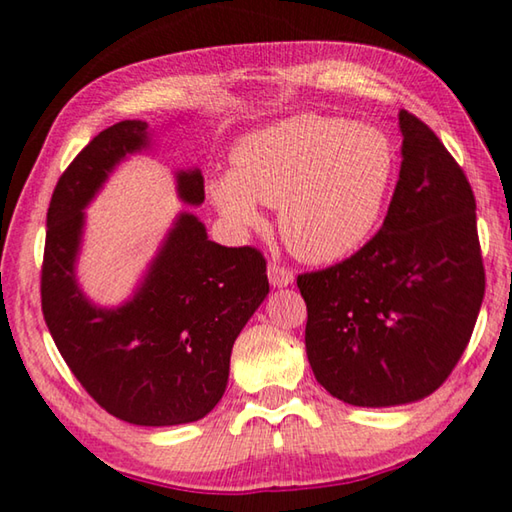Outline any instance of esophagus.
<instances>
[{"label": "esophagus", "instance_id": "esophagus-1", "mask_svg": "<svg viewBox=\"0 0 512 512\" xmlns=\"http://www.w3.org/2000/svg\"><path fill=\"white\" fill-rule=\"evenodd\" d=\"M268 282H271L273 287H289L293 282V271L280 264H268Z\"/></svg>", "mask_w": 512, "mask_h": 512}]
</instances>
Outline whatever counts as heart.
<instances>
[{"label":"heart","instance_id":"obj_1","mask_svg":"<svg viewBox=\"0 0 512 512\" xmlns=\"http://www.w3.org/2000/svg\"><path fill=\"white\" fill-rule=\"evenodd\" d=\"M395 149L375 126L298 115L250 133L232 171L210 183L216 210L235 230L264 223L259 203L277 205L280 232L307 262H336L366 244L384 210Z\"/></svg>","mask_w":512,"mask_h":512}]
</instances>
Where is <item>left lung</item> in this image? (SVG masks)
Masks as SVG:
<instances>
[{
  "mask_svg": "<svg viewBox=\"0 0 512 512\" xmlns=\"http://www.w3.org/2000/svg\"><path fill=\"white\" fill-rule=\"evenodd\" d=\"M402 167L384 225L323 271L298 275L318 384L354 406H397L452 375L479 316L476 201L436 133L400 110Z\"/></svg>",
  "mask_w": 512,
  "mask_h": 512,
  "instance_id": "8db88e82",
  "label": "left lung"
}]
</instances>
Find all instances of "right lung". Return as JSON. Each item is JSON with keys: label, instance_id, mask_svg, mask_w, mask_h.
<instances>
[{"label": "right lung", "instance_id": "obj_1", "mask_svg": "<svg viewBox=\"0 0 512 512\" xmlns=\"http://www.w3.org/2000/svg\"><path fill=\"white\" fill-rule=\"evenodd\" d=\"M149 124L101 131L60 176L47 212L42 314L58 352L101 409L140 427L196 422L225 393L230 352L268 293L257 248L207 239L194 214L176 216L133 298L97 307L76 282L85 207L126 155L146 149ZM178 196L205 201L198 169L176 173Z\"/></svg>", "mask_w": 512, "mask_h": 512}]
</instances>
